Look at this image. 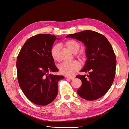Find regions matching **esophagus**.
Here are the masks:
<instances>
[{
    "label": "esophagus",
    "instance_id": "obj_1",
    "mask_svg": "<svg viewBox=\"0 0 129 129\" xmlns=\"http://www.w3.org/2000/svg\"><path fill=\"white\" fill-rule=\"evenodd\" d=\"M66 77H67V78H68V79H71V80H73V79H74V78H75V77H74V76H66Z\"/></svg>",
    "mask_w": 129,
    "mask_h": 129
}]
</instances>
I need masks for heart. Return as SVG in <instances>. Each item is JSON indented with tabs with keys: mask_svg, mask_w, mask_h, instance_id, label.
Wrapping results in <instances>:
<instances>
[{
	"mask_svg": "<svg viewBox=\"0 0 129 129\" xmlns=\"http://www.w3.org/2000/svg\"><path fill=\"white\" fill-rule=\"evenodd\" d=\"M64 45L73 53L75 56L81 60H84L85 58V53L84 52H77L80 48V44L74 40H69L66 41ZM60 48L59 44L54 45L50 49V55L54 61H58V52ZM58 69L61 74L65 75L71 76L74 75L81 68V64L79 61H74L71 62H63L58 66Z\"/></svg>",
	"mask_w": 129,
	"mask_h": 129,
	"instance_id": "heart-1",
	"label": "heart"
}]
</instances>
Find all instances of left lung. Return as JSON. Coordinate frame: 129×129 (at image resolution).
Segmentation results:
<instances>
[{"instance_id":"left-lung-1","label":"left lung","mask_w":129,"mask_h":129,"mask_svg":"<svg viewBox=\"0 0 129 129\" xmlns=\"http://www.w3.org/2000/svg\"><path fill=\"white\" fill-rule=\"evenodd\" d=\"M66 38L81 41L87 48V60L81 72L89 74L76 76L82 81L77 93L88 101L100 98L110 88L115 76L116 58L110 43L103 35L90 30L69 34Z\"/></svg>"}]
</instances>
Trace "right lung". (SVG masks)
Returning <instances> with one entry per match:
<instances>
[{"mask_svg": "<svg viewBox=\"0 0 129 129\" xmlns=\"http://www.w3.org/2000/svg\"><path fill=\"white\" fill-rule=\"evenodd\" d=\"M54 35L39 34L27 39L17 58V79L22 92L30 101L46 105L56 98L58 81L63 76L49 74L58 69L50 55Z\"/></svg>", "mask_w": 129, "mask_h": 129, "instance_id": "obj_1", "label": "right lung"}]
</instances>
